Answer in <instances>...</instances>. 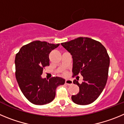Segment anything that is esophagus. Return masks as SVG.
<instances>
[{"label":"esophagus","mask_w":124,"mask_h":124,"mask_svg":"<svg viewBox=\"0 0 124 124\" xmlns=\"http://www.w3.org/2000/svg\"><path fill=\"white\" fill-rule=\"evenodd\" d=\"M65 84H67L68 86H70V85H71L73 84V81L70 79H66L65 81Z\"/></svg>","instance_id":"1"}]
</instances>
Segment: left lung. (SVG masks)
<instances>
[{"label": "left lung", "mask_w": 124, "mask_h": 124, "mask_svg": "<svg viewBox=\"0 0 124 124\" xmlns=\"http://www.w3.org/2000/svg\"><path fill=\"white\" fill-rule=\"evenodd\" d=\"M61 45L72 55L73 76L81 74L83 81L79 84L77 94L71 96L72 101L79 105H87L98 98L105 87L108 78L110 58L99 41L87 37H79Z\"/></svg>", "instance_id": "1"}]
</instances>
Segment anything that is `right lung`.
<instances>
[{
  "instance_id": "add662e5",
  "label": "right lung",
  "mask_w": 124,
  "mask_h": 124,
  "mask_svg": "<svg viewBox=\"0 0 124 124\" xmlns=\"http://www.w3.org/2000/svg\"><path fill=\"white\" fill-rule=\"evenodd\" d=\"M60 44L34 41L22 47L15 56V77L25 97L33 104L44 105L54 99L56 87L65 83L64 79H43L45 67L50 65L49 54Z\"/></svg>"
}]
</instances>
